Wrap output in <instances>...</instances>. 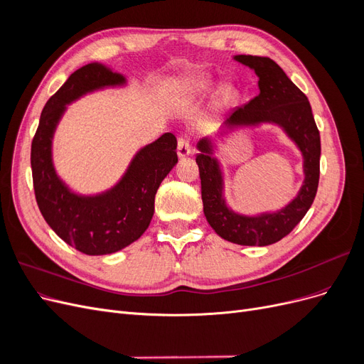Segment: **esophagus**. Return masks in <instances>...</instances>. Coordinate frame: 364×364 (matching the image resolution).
<instances>
[{
	"mask_svg": "<svg viewBox=\"0 0 364 364\" xmlns=\"http://www.w3.org/2000/svg\"><path fill=\"white\" fill-rule=\"evenodd\" d=\"M190 153H191L190 141L185 139V138H179V141H178V156L185 158V156H188Z\"/></svg>",
	"mask_w": 364,
	"mask_h": 364,
	"instance_id": "34e87169",
	"label": "esophagus"
}]
</instances>
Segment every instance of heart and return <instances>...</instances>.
Returning <instances> with one entry per match:
<instances>
[{
  "label": "heart",
  "instance_id": "heart-1",
  "mask_svg": "<svg viewBox=\"0 0 364 364\" xmlns=\"http://www.w3.org/2000/svg\"><path fill=\"white\" fill-rule=\"evenodd\" d=\"M179 91L191 100H202V98H208L217 92V85L205 75H191L181 82ZM235 98L237 95L232 90H225L220 94V100L223 105H234Z\"/></svg>",
  "mask_w": 364,
  "mask_h": 364
}]
</instances>
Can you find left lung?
Returning a JSON list of instances; mask_svg holds the SVG:
<instances>
[{"label":"left lung","instance_id":"obj_1","mask_svg":"<svg viewBox=\"0 0 364 364\" xmlns=\"http://www.w3.org/2000/svg\"><path fill=\"white\" fill-rule=\"evenodd\" d=\"M237 62L246 65L258 75L259 94L243 107H238L223 124L220 134L243 126L270 123L279 126L304 158V182L294 199L273 213L245 215L232 211L225 200V182L220 162L214 158L211 138L197 142L202 182L203 213L215 232L241 246H269L289 235L313 205L321 174V135L316 126L310 102L282 71L277 62L269 58L238 54Z\"/></svg>","mask_w":364,"mask_h":364}]
</instances>
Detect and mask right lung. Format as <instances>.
Listing matches in <instances>:
<instances>
[{
  "mask_svg": "<svg viewBox=\"0 0 364 364\" xmlns=\"http://www.w3.org/2000/svg\"><path fill=\"white\" fill-rule=\"evenodd\" d=\"M126 77L102 63L74 71L43 106L31 142L33 188L41 214L65 243L86 255H107L136 241L155 213L161 182L178 164V141L164 134L136 151L126 173L111 190L83 196L71 191L53 164V136L67 105L87 92L124 86Z\"/></svg>",
  "mask_w": 364,
  "mask_h": 364,
  "instance_id": "right-lung-1",
  "label": "right lung"
}]
</instances>
